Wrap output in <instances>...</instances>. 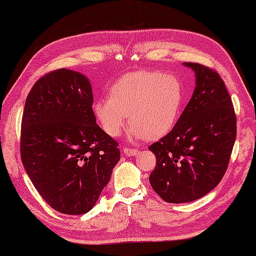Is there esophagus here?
<instances>
[{"instance_id": "1", "label": "esophagus", "mask_w": 256, "mask_h": 256, "mask_svg": "<svg viewBox=\"0 0 256 256\" xmlns=\"http://www.w3.org/2000/svg\"><path fill=\"white\" fill-rule=\"evenodd\" d=\"M123 153L126 156H134V155H136L138 153V150L128 148V146H125V148H123Z\"/></svg>"}]
</instances>
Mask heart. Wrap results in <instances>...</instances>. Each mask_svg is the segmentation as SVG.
Listing matches in <instances>:
<instances>
[{"mask_svg":"<svg viewBox=\"0 0 256 256\" xmlns=\"http://www.w3.org/2000/svg\"><path fill=\"white\" fill-rule=\"evenodd\" d=\"M184 101V89L174 74L138 70L122 76L94 104L96 118L111 136H118L126 124L133 138L153 140L175 126Z\"/></svg>","mask_w":256,"mask_h":256,"instance_id":"heart-1","label":"heart"}]
</instances>
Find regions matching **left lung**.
<instances>
[{"label":"left lung","mask_w":256,"mask_h":256,"mask_svg":"<svg viewBox=\"0 0 256 256\" xmlns=\"http://www.w3.org/2000/svg\"><path fill=\"white\" fill-rule=\"evenodd\" d=\"M196 88L172 131L152 144L156 167L150 182L160 197L184 204L210 192L226 172L236 136V116L224 81L214 69L184 62Z\"/></svg>","instance_id":"obj_1"}]
</instances>
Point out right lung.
Returning <instances> with one entry per match:
<instances>
[{"instance_id": "obj_1", "label": "right lung", "mask_w": 256, "mask_h": 256, "mask_svg": "<svg viewBox=\"0 0 256 256\" xmlns=\"http://www.w3.org/2000/svg\"><path fill=\"white\" fill-rule=\"evenodd\" d=\"M92 104L88 78L66 68L42 76L26 98L22 162L42 198L64 214L94 208L121 156L96 123Z\"/></svg>"}]
</instances>
